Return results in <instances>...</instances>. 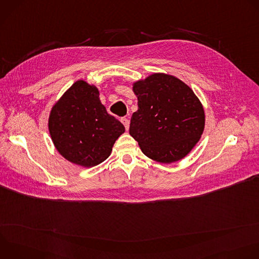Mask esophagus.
<instances>
[{
  "label": "esophagus",
  "mask_w": 259,
  "mask_h": 259,
  "mask_svg": "<svg viewBox=\"0 0 259 259\" xmlns=\"http://www.w3.org/2000/svg\"><path fill=\"white\" fill-rule=\"evenodd\" d=\"M121 121H122L123 125L125 126L126 130H128V129H129V120H128L127 118H122V119H121Z\"/></svg>",
  "instance_id": "34e87169"
}]
</instances>
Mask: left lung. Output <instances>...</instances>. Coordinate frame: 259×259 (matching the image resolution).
Here are the masks:
<instances>
[{
  "label": "left lung",
  "instance_id": "8db88e82",
  "mask_svg": "<svg viewBox=\"0 0 259 259\" xmlns=\"http://www.w3.org/2000/svg\"><path fill=\"white\" fill-rule=\"evenodd\" d=\"M138 109L130 135L150 159L170 164L186 157L205 127L204 107L194 91L178 78L156 72L133 83Z\"/></svg>",
  "mask_w": 259,
  "mask_h": 259
}]
</instances>
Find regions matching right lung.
<instances>
[{"mask_svg":"<svg viewBox=\"0 0 259 259\" xmlns=\"http://www.w3.org/2000/svg\"><path fill=\"white\" fill-rule=\"evenodd\" d=\"M48 127L58 153L86 168L105 161L125 127L107 114L99 91L83 80L73 83L53 105Z\"/></svg>","mask_w":259,"mask_h":259,"instance_id":"obj_1","label":"right lung"}]
</instances>
